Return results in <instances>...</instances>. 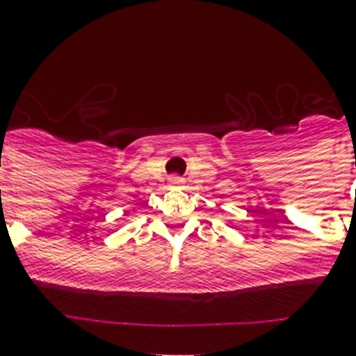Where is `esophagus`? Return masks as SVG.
<instances>
[{
	"label": "esophagus",
	"mask_w": 356,
	"mask_h": 356,
	"mask_svg": "<svg viewBox=\"0 0 356 356\" xmlns=\"http://www.w3.org/2000/svg\"><path fill=\"white\" fill-rule=\"evenodd\" d=\"M170 184H172V186H183L184 179L177 177V175H173V177H170Z\"/></svg>",
	"instance_id": "obj_1"
}]
</instances>
